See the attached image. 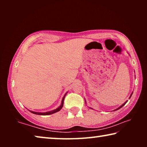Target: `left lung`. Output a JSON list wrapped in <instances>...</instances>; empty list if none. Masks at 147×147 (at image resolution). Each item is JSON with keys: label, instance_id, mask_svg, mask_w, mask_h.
<instances>
[{"label": "left lung", "instance_id": "8db88e82", "mask_svg": "<svg viewBox=\"0 0 147 147\" xmlns=\"http://www.w3.org/2000/svg\"><path fill=\"white\" fill-rule=\"evenodd\" d=\"M129 55H130V54H129ZM132 94H133V92H132V93H131V94H130V97H129V98H131V95H132ZM128 102V100H126V102H124V103H123V104H122V105L121 106H119V108H117V109H114V110H113V111H116V110H118V109H120V108H122V107H123V106H124V105H125V104L126 103V102ZM85 102L86 103V100H85ZM91 108V109H93V108Z\"/></svg>", "mask_w": 147, "mask_h": 147}]
</instances>
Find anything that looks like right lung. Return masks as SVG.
Wrapping results in <instances>:
<instances>
[{
	"mask_svg": "<svg viewBox=\"0 0 147 147\" xmlns=\"http://www.w3.org/2000/svg\"><path fill=\"white\" fill-rule=\"evenodd\" d=\"M67 93L64 94L63 97V98H62V100H61V102L60 106H59L58 108H57L55 109H53V110H51V111H47V112H38V111H33L29 110V109H28V110L30 111L31 113H32L36 114V115H51V114H53L54 113L58 112V111H59V110H61V109L62 108V107H63V106L64 98H65V95L67 94Z\"/></svg>",
	"mask_w": 147,
	"mask_h": 147,
	"instance_id": "right-lung-1",
	"label": "right lung"
}]
</instances>
